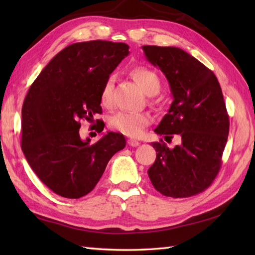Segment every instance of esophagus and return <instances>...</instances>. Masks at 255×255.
Here are the masks:
<instances>
[{
	"label": "esophagus",
	"mask_w": 255,
	"mask_h": 255,
	"mask_svg": "<svg viewBox=\"0 0 255 255\" xmlns=\"http://www.w3.org/2000/svg\"><path fill=\"white\" fill-rule=\"evenodd\" d=\"M127 143L130 145V147H138V145L140 144V142L138 141V140H134V139H128L127 140Z\"/></svg>",
	"instance_id": "1"
}]
</instances>
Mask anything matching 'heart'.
<instances>
[{
    "instance_id": "obj_1",
    "label": "heart",
    "mask_w": 255,
    "mask_h": 255,
    "mask_svg": "<svg viewBox=\"0 0 255 255\" xmlns=\"http://www.w3.org/2000/svg\"><path fill=\"white\" fill-rule=\"evenodd\" d=\"M132 78L141 86L148 95H154L160 91L161 80L159 75L151 69L144 67L134 68L131 71ZM113 100V79H107L103 85L101 101L103 105H111ZM151 123V116L147 113L119 112L110 118V126L115 130L129 137H139L143 133L145 127Z\"/></svg>"
}]
</instances>
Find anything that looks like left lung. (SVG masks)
Returning a JSON list of instances; mask_svg holds the SVG:
<instances>
[{
	"instance_id": "8db88e82",
	"label": "left lung",
	"mask_w": 255,
	"mask_h": 255,
	"mask_svg": "<svg viewBox=\"0 0 255 255\" xmlns=\"http://www.w3.org/2000/svg\"><path fill=\"white\" fill-rule=\"evenodd\" d=\"M147 60L164 73L173 102L154 132L182 143L173 149L163 140L152 142L156 159L148 170L162 195L183 198L205 191L221 166L228 139L229 116L214 72L176 47L142 46Z\"/></svg>"
}]
</instances>
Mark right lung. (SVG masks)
Returning <instances> with one entry per match:
<instances>
[{
	"label": "right lung",
	"mask_w": 255,
	"mask_h": 255,
	"mask_svg": "<svg viewBox=\"0 0 255 255\" xmlns=\"http://www.w3.org/2000/svg\"><path fill=\"white\" fill-rule=\"evenodd\" d=\"M129 47L92 40L64 48L30 85L21 108V150L39 180L53 193L80 198L93 191L112 156L126 145L122 133L108 131L91 144L80 138L81 119L102 114L101 94ZM96 119V131L104 123Z\"/></svg>",
	"instance_id": "obj_1"
}]
</instances>
